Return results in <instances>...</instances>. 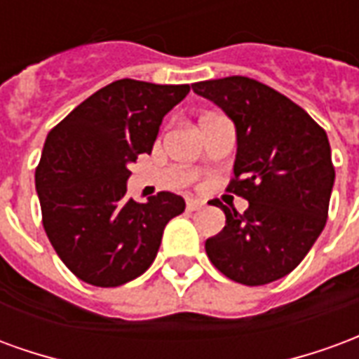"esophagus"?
Masks as SVG:
<instances>
[{"label":"esophagus","instance_id":"34e87169","mask_svg":"<svg viewBox=\"0 0 359 359\" xmlns=\"http://www.w3.org/2000/svg\"><path fill=\"white\" fill-rule=\"evenodd\" d=\"M203 205H205V202H203V200H188L187 210L188 211H198V210H202Z\"/></svg>","mask_w":359,"mask_h":359}]
</instances>
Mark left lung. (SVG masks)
Returning a JSON list of instances; mask_svg holds the SVG:
<instances>
[{"instance_id": "obj_1", "label": "left lung", "mask_w": 359, "mask_h": 359, "mask_svg": "<svg viewBox=\"0 0 359 359\" xmlns=\"http://www.w3.org/2000/svg\"><path fill=\"white\" fill-rule=\"evenodd\" d=\"M236 126L234 179L226 190L248 200L225 211L223 231L205 241L211 264L246 286L273 283L296 269L329 215L334 167L329 138L300 105L248 76L192 86Z\"/></svg>"}]
</instances>
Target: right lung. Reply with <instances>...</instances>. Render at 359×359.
<instances>
[{
	"label": "right lung",
	"instance_id": "obj_1",
	"mask_svg": "<svg viewBox=\"0 0 359 359\" xmlns=\"http://www.w3.org/2000/svg\"><path fill=\"white\" fill-rule=\"evenodd\" d=\"M188 84L123 79L74 107L43 144L36 167L42 223L61 262L94 286H121L154 264L165 225L184 200L159 192L126 200L128 163L149 154L159 125Z\"/></svg>",
	"mask_w": 359,
	"mask_h": 359
}]
</instances>
